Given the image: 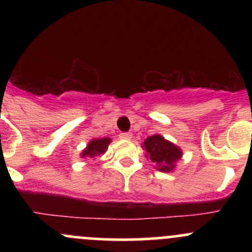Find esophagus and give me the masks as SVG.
<instances>
[{
    "label": "esophagus",
    "instance_id": "obj_1",
    "mask_svg": "<svg viewBox=\"0 0 252 252\" xmlns=\"http://www.w3.org/2000/svg\"><path fill=\"white\" fill-rule=\"evenodd\" d=\"M120 138H122V140H130L131 138V134L130 132H121Z\"/></svg>",
    "mask_w": 252,
    "mask_h": 252
}]
</instances>
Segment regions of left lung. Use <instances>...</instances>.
<instances>
[{"label": "left lung", "mask_w": 252, "mask_h": 252, "mask_svg": "<svg viewBox=\"0 0 252 252\" xmlns=\"http://www.w3.org/2000/svg\"><path fill=\"white\" fill-rule=\"evenodd\" d=\"M143 148H146L149 158L158 164V169L161 172H172L175 162L181 158V149L160 135L149 136L144 141Z\"/></svg>", "instance_id": "1"}]
</instances>
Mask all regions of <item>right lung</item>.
Listing matches in <instances>:
<instances>
[{
    "label": "right lung",
    "mask_w": 252,
    "mask_h": 252,
    "mask_svg": "<svg viewBox=\"0 0 252 252\" xmlns=\"http://www.w3.org/2000/svg\"><path fill=\"white\" fill-rule=\"evenodd\" d=\"M110 138H97V140H92L88 144L86 149H84L82 153V158H94L96 155H100L105 153L110 143Z\"/></svg>",
    "instance_id": "1"
}]
</instances>
